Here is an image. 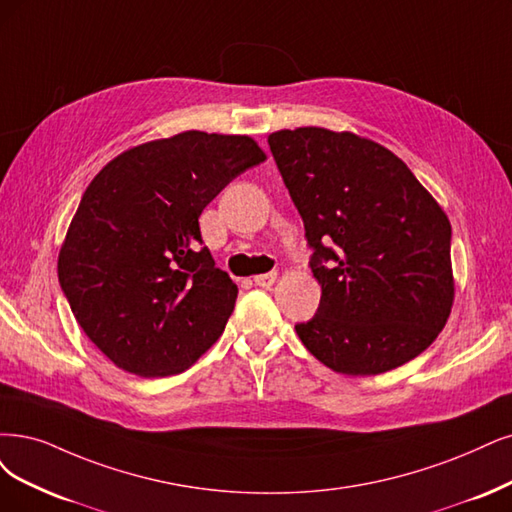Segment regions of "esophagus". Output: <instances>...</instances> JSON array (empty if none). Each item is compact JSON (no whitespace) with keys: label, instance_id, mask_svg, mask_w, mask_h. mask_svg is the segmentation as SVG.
<instances>
[{"label":"esophagus","instance_id":"esophagus-1","mask_svg":"<svg viewBox=\"0 0 512 512\" xmlns=\"http://www.w3.org/2000/svg\"><path fill=\"white\" fill-rule=\"evenodd\" d=\"M276 278H278V274H276V272H268V274H259V276H255L253 280H255V285H257V287H272L274 282H276Z\"/></svg>","mask_w":512,"mask_h":512}]
</instances>
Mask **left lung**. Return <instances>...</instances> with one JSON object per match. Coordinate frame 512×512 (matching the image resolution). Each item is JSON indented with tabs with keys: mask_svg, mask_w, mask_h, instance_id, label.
I'll return each mask as SVG.
<instances>
[{
	"mask_svg": "<svg viewBox=\"0 0 512 512\" xmlns=\"http://www.w3.org/2000/svg\"><path fill=\"white\" fill-rule=\"evenodd\" d=\"M314 251L323 295L304 346L329 369L377 375L409 363L443 331L453 304L451 225L390 149L354 132L268 137Z\"/></svg>",
	"mask_w": 512,
	"mask_h": 512,
	"instance_id": "8db88e82",
	"label": "left lung"
}]
</instances>
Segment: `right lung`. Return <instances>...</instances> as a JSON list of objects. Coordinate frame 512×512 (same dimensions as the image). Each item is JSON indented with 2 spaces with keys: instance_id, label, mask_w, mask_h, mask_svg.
<instances>
[{
  "instance_id": "right-lung-1",
  "label": "right lung",
  "mask_w": 512,
  "mask_h": 512,
  "mask_svg": "<svg viewBox=\"0 0 512 512\" xmlns=\"http://www.w3.org/2000/svg\"><path fill=\"white\" fill-rule=\"evenodd\" d=\"M266 160L242 135L187 130L113 158L90 181L59 253V282L90 342L143 377L192 367L238 287L202 246L204 206Z\"/></svg>"
}]
</instances>
